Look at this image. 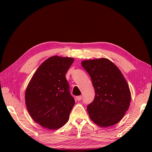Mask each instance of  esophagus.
Wrapping results in <instances>:
<instances>
[{"label":"esophagus","mask_w":152,"mask_h":152,"mask_svg":"<svg viewBox=\"0 0 152 152\" xmlns=\"http://www.w3.org/2000/svg\"><path fill=\"white\" fill-rule=\"evenodd\" d=\"M76 99L77 101H80L82 99V96H78L76 97Z\"/></svg>","instance_id":"1"}]
</instances>
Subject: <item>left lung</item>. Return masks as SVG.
Here are the masks:
<instances>
[{"label": "left lung", "instance_id": "1", "mask_svg": "<svg viewBox=\"0 0 152 152\" xmlns=\"http://www.w3.org/2000/svg\"><path fill=\"white\" fill-rule=\"evenodd\" d=\"M89 73L95 91L93 102L87 110L94 123L107 127L121 121L131 100L128 84L122 72L107 58L88 59L81 62Z\"/></svg>", "mask_w": 152, "mask_h": 152}]
</instances>
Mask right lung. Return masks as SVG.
<instances>
[{
	"label": "right lung",
	"mask_w": 152,
	"mask_h": 152,
	"mask_svg": "<svg viewBox=\"0 0 152 152\" xmlns=\"http://www.w3.org/2000/svg\"><path fill=\"white\" fill-rule=\"evenodd\" d=\"M74 59L54 56L36 70L25 91V103L33 120L49 129L67 122L75 99L65 75Z\"/></svg>",
	"instance_id": "obj_1"
}]
</instances>
